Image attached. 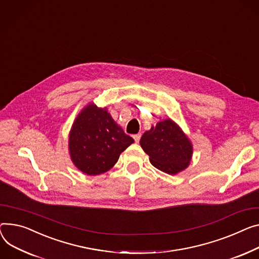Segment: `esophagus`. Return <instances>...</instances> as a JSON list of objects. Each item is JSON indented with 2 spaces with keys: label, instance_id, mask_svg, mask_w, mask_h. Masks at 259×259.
Returning a JSON list of instances; mask_svg holds the SVG:
<instances>
[{
  "label": "esophagus",
  "instance_id": "esophagus-1",
  "mask_svg": "<svg viewBox=\"0 0 259 259\" xmlns=\"http://www.w3.org/2000/svg\"><path fill=\"white\" fill-rule=\"evenodd\" d=\"M141 136H142V134H141V133H139V134H134V135H133V139H134L135 143H139V142H140V140H141Z\"/></svg>",
  "mask_w": 259,
  "mask_h": 259
}]
</instances>
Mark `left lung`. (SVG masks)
Returning <instances> with one entry per match:
<instances>
[{
	"label": "left lung",
	"mask_w": 259,
	"mask_h": 259,
	"mask_svg": "<svg viewBox=\"0 0 259 259\" xmlns=\"http://www.w3.org/2000/svg\"><path fill=\"white\" fill-rule=\"evenodd\" d=\"M152 165L163 173L176 175L193 157V144L173 119L165 118L146 131L140 142Z\"/></svg>",
	"instance_id": "obj_1"
}]
</instances>
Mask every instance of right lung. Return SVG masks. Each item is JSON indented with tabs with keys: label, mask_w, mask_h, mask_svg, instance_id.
<instances>
[{
	"label": "right lung",
	"mask_w": 259,
	"mask_h": 259,
	"mask_svg": "<svg viewBox=\"0 0 259 259\" xmlns=\"http://www.w3.org/2000/svg\"><path fill=\"white\" fill-rule=\"evenodd\" d=\"M134 140L116 124L107 108L95 103L77 115L68 134V153L83 174L96 176L109 170Z\"/></svg>",
	"instance_id": "add662e5"
}]
</instances>
